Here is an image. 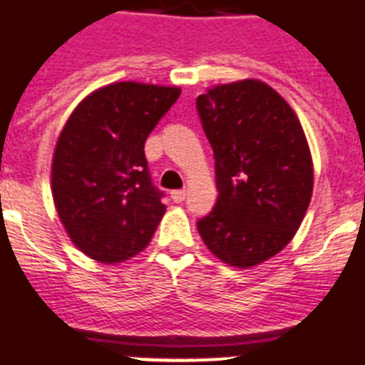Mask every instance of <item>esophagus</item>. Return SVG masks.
Wrapping results in <instances>:
<instances>
[{"instance_id": "esophagus-1", "label": "esophagus", "mask_w": 365, "mask_h": 365, "mask_svg": "<svg viewBox=\"0 0 365 365\" xmlns=\"http://www.w3.org/2000/svg\"><path fill=\"white\" fill-rule=\"evenodd\" d=\"M185 195H187V191H185V189H178V191H172L170 197L174 202H183V200H185Z\"/></svg>"}]
</instances>
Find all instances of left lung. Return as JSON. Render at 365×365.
I'll list each match as a JSON object with an SVG mask.
<instances>
[{
  "mask_svg": "<svg viewBox=\"0 0 365 365\" xmlns=\"http://www.w3.org/2000/svg\"><path fill=\"white\" fill-rule=\"evenodd\" d=\"M216 159L217 202L197 229L237 269L271 259L294 239L312 197V159L295 111L267 83L217 85L197 98Z\"/></svg>",
  "mask_w": 365,
  "mask_h": 365,
  "instance_id": "8db88e82",
  "label": "left lung"
}]
</instances>
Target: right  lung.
I'll return each instance as SVG.
<instances>
[{
	"instance_id": "add662e5",
	"label": "right lung",
	"mask_w": 365,
	"mask_h": 365,
	"mask_svg": "<svg viewBox=\"0 0 365 365\" xmlns=\"http://www.w3.org/2000/svg\"><path fill=\"white\" fill-rule=\"evenodd\" d=\"M178 87L111 83L77 106L51 168L56 212L71 242L100 263L140 254L165 216L143 143L180 96Z\"/></svg>"
}]
</instances>
